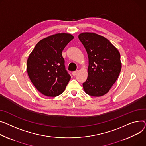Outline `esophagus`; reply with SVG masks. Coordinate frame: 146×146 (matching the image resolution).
<instances>
[{
  "label": "esophagus",
  "mask_w": 146,
  "mask_h": 146,
  "mask_svg": "<svg viewBox=\"0 0 146 146\" xmlns=\"http://www.w3.org/2000/svg\"><path fill=\"white\" fill-rule=\"evenodd\" d=\"M77 73H78V71L76 70V71L73 72H72V74H73V76H75L77 74Z\"/></svg>",
  "instance_id": "34e87169"
}]
</instances>
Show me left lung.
<instances>
[{"instance_id":"obj_1","label":"left lung","mask_w":146,"mask_h":146,"mask_svg":"<svg viewBox=\"0 0 146 146\" xmlns=\"http://www.w3.org/2000/svg\"><path fill=\"white\" fill-rule=\"evenodd\" d=\"M79 38L89 58L88 77L83 83L84 90L92 96H102L109 92L119 76L120 54L108 39L99 35L84 32Z\"/></svg>"}]
</instances>
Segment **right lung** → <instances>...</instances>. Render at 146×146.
Returning <instances> with one entry per match:
<instances>
[{
	"mask_svg": "<svg viewBox=\"0 0 146 146\" xmlns=\"http://www.w3.org/2000/svg\"><path fill=\"white\" fill-rule=\"evenodd\" d=\"M69 33H57L38 42L27 61L28 76L36 88L46 96L62 94L71 77L65 69L62 51L72 40Z\"/></svg>",
	"mask_w": 146,
	"mask_h": 146,
	"instance_id": "add662e5",
	"label": "right lung"
}]
</instances>
